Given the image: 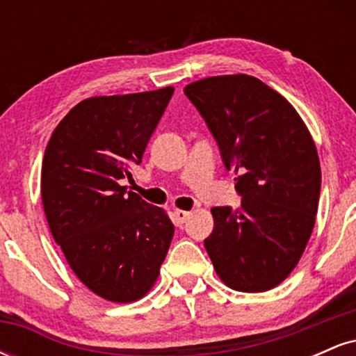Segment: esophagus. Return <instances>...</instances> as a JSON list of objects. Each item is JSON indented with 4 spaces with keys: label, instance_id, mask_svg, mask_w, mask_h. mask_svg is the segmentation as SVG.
Masks as SVG:
<instances>
[{
    "label": "esophagus",
    "instance_id": "esophagus-1",
    "mask_svg": "<svg viewBox=\"0 0 356 356\" xmlns=\"http://www.w3.org/2000/svg\"><path fill=\"white\" fill-rule=\"evenodd\" d=\"M174 216H175V220H177V224H184V222H186V219L191 216V212L177 209V211L174 212Z\"/></svg>",
    "mask_w": 356,
    "mask_h": 356
}]
</instances>
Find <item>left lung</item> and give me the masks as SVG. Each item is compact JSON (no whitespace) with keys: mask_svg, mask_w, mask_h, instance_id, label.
Returning a JSON list of instances; mask_svg holds the SVG:
<instances>
[{"mask_svg":"<svg viewBox=\"0 0 356 356\" xmlns=\"http://www.w3.org/2000/svg\"><path fill=\"white\" fill-rule=\"evenodd\" d=\"M184 93L243 195L239 209H211L214 229L204 246L216 273L236 291L276 288L296 268L316 220L321 169L312 134L295 107L256 76H209Z\"/></svg>","mask_w":356,"mask_h":356,"instance_id":"1","label":"left lung"}]
</instances>
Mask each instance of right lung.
<instances>
[{"mask_svg":"<svg viewBox=\"0 0 356 356\" xmlns=\"http://www.w3.org/2000/svg\"><path fill=\"white\" fill-rule=\"evenodd\" d=\"M172 93L165 87L81 100L44 150L42 201L53 239L81 283L112 303L152 289L172 241L169 214L120 186Z\"/></svg>","mask_w":356,"mask_h":356,"instance_id":"1","label":"right lung"}]
</instances>
